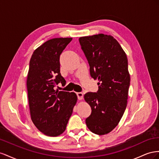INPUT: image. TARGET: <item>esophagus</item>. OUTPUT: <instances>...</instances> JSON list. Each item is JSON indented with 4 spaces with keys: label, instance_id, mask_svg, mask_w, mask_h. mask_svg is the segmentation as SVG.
<instances>
[{
    "label": "esophagus",
    "instance_id": "esophagus-1",
    "mask_svg": "<svg viewBox=\"0 0 159 159\" xmlns=\"http://www.w3.org/2000/svg\"><path fill=\"white\" fill-rule=\"evenodd\" d=\"M76 95L79 100H82L83 98V94L82 93H76Z\"/></svg>",
    "mask_w": 159,
    "mask_h": 159
}]
</instances>
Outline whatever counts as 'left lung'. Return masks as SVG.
<instances>
[{
    "instance_id": "obj_1",
    "label": "left lung",
    "mask_w": 159,
    "mask_h": 159,
    "mask_svg": "<svg viewBox=\"0 0 159 159\" xmlns=\"http://www.w3.org/2000/svg\"><path fill=\"white\" fill-rule=\"evenodd\" d=\"M79 42L89 62L90 76L98 81L97 93L84 96L92 110L86 125L94 134H107L119 124L127 105L130 81L127 57L111 35L82 37Z\"/></svg>"
}]
</instances>
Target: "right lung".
<instances>
[{"mask_svg": "<svg viewBox=\"0 0 159 159\" xmlns=\"http://www.w3.org/2000/svg\"><path fill=\"white\" fill-rule=\"evenodd\" d=\"M72 38L50 39L34 50L29 62L26 87L31 120L40 132L57 137L65 132L77 102L75 93L54 87L65 80L60 72V56Z\"/></svg>", "mask_w": 159, "mask_h": 159, "instance_id": "right-lung-1", "label": "right lung"}]
</instances>
